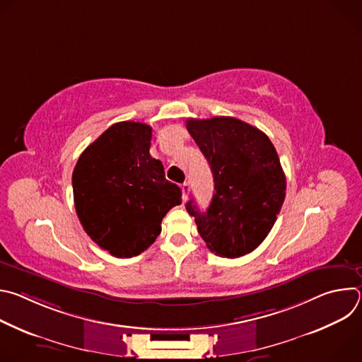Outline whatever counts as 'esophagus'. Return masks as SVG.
<instances>
[{"label":"esophagus","instance_id":"obj_1","mask_svg":"<svg viewBox=\"0 0 362 362\" xmlns=\"http://www.w3.org/2000/svg\"><path fill=\"white\" fill-rule=\"evenodd\" d=\"M180 189H182V193H183V200H186L187 196H189V192H190V185L189 183H183L180 186Z\"/></svg>","mask_w":362,"mask_h":362}]
</instances>
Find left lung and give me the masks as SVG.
Wrapping results in <instances>:
<instances>
[{"mask_svg":"<svg viewBox=\"0 0 362 362\" xmlns=\"http://www.w3.org/2000/svg\"><path fill=\"white\" fill-rule=\"evenodd\" d=\"M186 127L208 159L215 194L206 212L194 200L186 211L212 252L239 257L259 246L285 200L286 177L269 137L239 119H187Z\"/></svg>","mask_w":362,"mask_h":362,"instance_id":"obj_1","label":"left lung"}]
</instances>
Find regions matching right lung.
Segmentation results:
<instances>
[{
	"label": "right lung",
	"mask_w": 362,
	"mask_h": 362,
	"mask_svg": "<svg viewBox=\"0 0 362 362\" xmlns=\"http://www.w3.org/2000/svg\"><path fill=\"white\" fill-rule=\"evenodd\" d=\"M151 127L120 122L97 137L77 160L73 194L86 233L117 257L146 250L162 232V219L182 203V190L166 180L148 153Z\"/></svg>",
	"instance_id": "add662e5"
}]
</instances>
